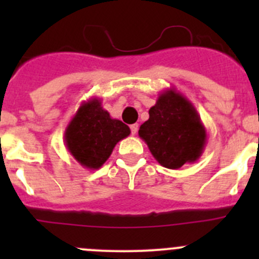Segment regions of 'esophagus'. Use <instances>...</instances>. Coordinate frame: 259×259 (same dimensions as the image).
I'll return each instance as SVG.
<instances>
[{
	"label": "esophagus",
	"instance_id": "esophagus-1",
	"mask_svg": "<svg viewBox=\"0 0 259 259\" xmlns=\"http://www.w3.org/2000/svg\"><path fill=\"white\" fill-rule=\"evenodd\" d=\"M138 129H139V125L138 124H133L130 125V130H132V134L135 135L138 133Z\"/></svg>",
	"mask_w": 259,
	"mask_h": 259
}]
</instances>
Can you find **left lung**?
<instances>
[{"mask_svg": "<svg viewBox=\"0 0 259 259\" xmlns=\"http://www.w3.org/2000/svg\"><path fill=\"white\" fill-rule=\"evenodd\" d=\"M139 137L160 165L179 169L195 163L207 144V130L197 109L176 88L166 89L140 125Z\"/></svg>", "mask_w": 259, "mask_h": 259, "instance_id": "left-lung-1", "label": "left lung"}]
</instances>
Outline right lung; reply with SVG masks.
<instances>
[{
  "label": "right lung",
  "mask_w": 259,
  "mask_h": 259,
  "mask_svg": "<svg viewBox=\"0 0 259 259\" xmlns=\"http://www.w3.org/2000/svg\"><path fill=\"white\" fill-rule=\"evenodd\" d=\"M130 135L127 125L103 109L101 100L82 101L65 130V145L81 166L95 170L103 166L115 145Z\"/></svg>",
  "instance_id": "add662e5"
}]
</instances>
